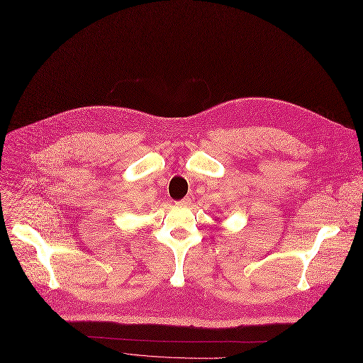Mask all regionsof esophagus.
Wrapping results in <instances>:
<instances>
[{"label": "esophagus", "mask_w": 363, "mask_h": 363, "mask_svg": "<svg viewBox=\"0 0 363 363\" xmlns=\"http://www.w3.org/2000/svg\"><path fill=\"white\" fill-rule=\"evenodd\" d=\"M191 201H193V197H191V196H186L185 199L179 200V201H178V204H179V206H188V204L191 203Z\"/></svg>", "instance_id": "34e87169"}]
</instances>
